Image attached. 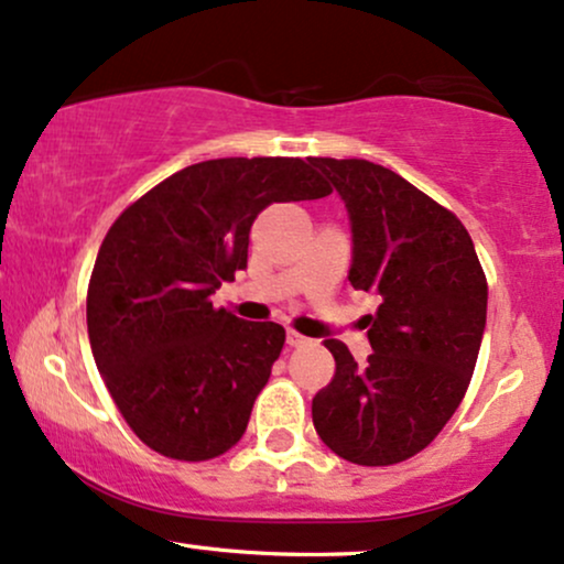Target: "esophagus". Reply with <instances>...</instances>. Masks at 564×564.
<instances>
[{
    "instance_id": "esophagus-1",
    "label": "esophagus",
    "mask_w": 564,
    "mask_h": 564,
    "mask_svg": "<svg viewBox=\"0 0 564 564\" xmlns=\"http://www.w3.org/2000/svg\"><path fill=\"white\" fill-rule=\"evenodd\" d=\"M311 339L305 337V335H301V332H295V329H288V345L290 347H303V345H308Z\"/></svg>"
}]
</instances>
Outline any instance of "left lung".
Here are the masks:
<instances>
[{
  "instance_id": "1",
  "label": "left lung",
  "mask_w": 564,
  "mask_h": 564,
  "mask_svg": "<svg viewBox=\"0 0 564 564\" xmlns=\"http://www.w3.org/2000/svg\"><path fill=\"white\" fill-rule=\"evenodd\" d=\"M352 225L356 290L379 295L373 352L358 366L326 339L335 377L314 398L316 434L356 465H394L426 449L468 392L486 326V274L463 221L387 166L314 159Z\"/></svg>"
}]
</instances>
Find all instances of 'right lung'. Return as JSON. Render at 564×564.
<instances>
[{
    "mask_svg": "<svg viewBox=\"0 0 564 564\" xmlns=\"http://www.w3.org/2000/svg\"><path fill=\"white\" fill-rule=\"evenodd\" d=\"M329 193L314 159H208L115 219L90 271L88 339L145 447L200 463L240 442L284 329L214 308L212 295L248 267V235L263 208Z\"/></svg>",
    "mask_w": 564,
    "mask_h": 564,
    "instance_id": "1",
    "label": "right lung"
}]
</instances>
